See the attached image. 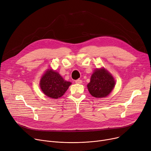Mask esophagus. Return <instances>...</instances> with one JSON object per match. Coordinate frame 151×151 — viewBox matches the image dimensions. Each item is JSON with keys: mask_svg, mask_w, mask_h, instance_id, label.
<instances>
[{"mask_svg": "<svg viewBox=\"0 0 151 151\" xmlns=\"http://www.w3.org/2000/svg\"><path fill=\"white\" fill-rule=\"evenodd\" d=\"M76 83L77 84H81V83H82V81H81V80H80V79L76 80Z\"/></svg>", "mask_w": 151, "mask_h": 151, "instance_id": "obj_1", "label": "esophagus"}]
</instances>
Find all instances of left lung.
I'll list each match as a JSON object with an SVG mask.
<instances>
[{
    "label": "left lung",
    "instance_id": "obj_1",
    "mask_svg": "<svg viewBox=\"0 0 151 151\" xmlns=\"http://www.w3.org/2000/svg\"><path fill=\"white\" fill-rule=\"evenodd\" d=\"M115 81L104 68L96 69L93 73L90 82L87 85L90 93L96 98L107 97L113 90Z\"/></svg>",
    "mask_w": 151,
    "mask_h": 151
}]
</instances>
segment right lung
<instances>
[{"mask_svg":"<svg viewBox=\"0 0 151 151\" xmlns=\"http://www.w3.org/2000/svg\"><path fill=\"white\" fill-rule=\"evenodd\" d=\"M70 85L71 82L65 81L57 72L49 69L44 74L40 82L42 91L52 99L61 97Z\"/></svg>","mask_w":151,"mask_h":151,"instance_id":"add662e5","label":"right lung"}]
</instances>
